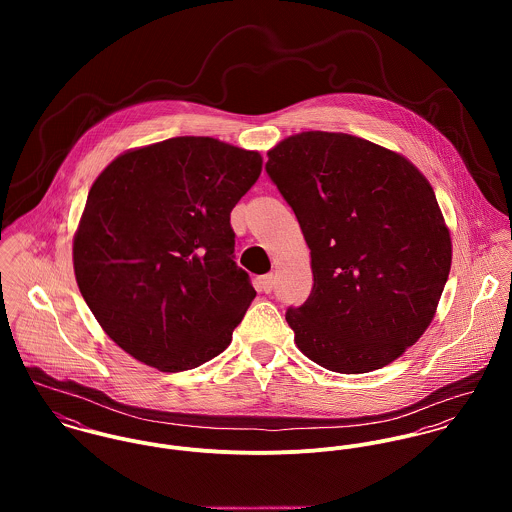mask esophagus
Returning <instances> with one entry per match:
<instances>
[{
	"mask_svg": "<svg viewBox=\"0 0 512 512\" xmlns=\"http://www.w3.org/2000/svg\"><path fill=\"white\" fill-rule=\"evenodd\" d=\"M256 288H258V292L262 293H270L274 290V276L272 274H266V276H260L258 280H256Z\"/></svg>",
	"mask_w": 512,
	"mask_h": 512,
	"instance_id": "1",
	"label": "esophagus"
}]
</instances>
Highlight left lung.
Here are the masks:
<instances>
[{
  "instance_id": "obj_1",
  "label": "left lung",
  "mask_w": 512,
  "mask_h": 512,
  "mask_svg": "<svg viewBox=\"0 0 512 512\" xmlns=\"http://www.w3.org/2000/svg\"><path fill=\"white\" fill-rule=\"evenodd\" d=\"M266 171L311 250L313 290L286 311L299 351L343 374L396 361L432 323L451 268L428 179L386 147L331 132L280 142Z\"/></svg>"
}]
</instances>
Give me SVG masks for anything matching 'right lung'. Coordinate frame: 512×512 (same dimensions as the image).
Wrapping results in <instances>:
<instances>
[{"mask_svg": "<svg viewBox=\"0 0 512 512\" xmlns=\"http://www.w3.org/2000/svg\"><path fill=\"white\" fill-rule=\"evenodd\" d=\"M262 171L258 151L171 138L116 157L74 234V276L106 335L163 372L232 341L256 292L234 262L230 211Z\"/></svg>", "mask_w": 512, "mask_h": 512, "instance_id": "add662e5", "label": "right lung"}]
</instances>
